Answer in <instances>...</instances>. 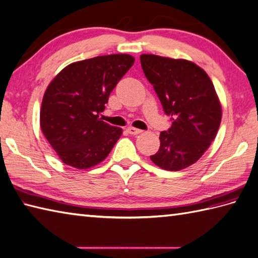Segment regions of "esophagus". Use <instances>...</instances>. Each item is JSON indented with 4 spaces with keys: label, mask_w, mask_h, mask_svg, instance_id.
Wrapping results in <instances>:
<instances>
[{
    "label": "esophagus",
    "mask_w": 258,
    "mask_h": 258,
    "mask_svg": "<svg viewBox=\"0 0 258 258\" xmlns=\"http://www.w3.org/2000/svg\"><path fill=\"white\" fill-rule=\"evenodd\" d=\"M127 132L130 134H132V135H137V134H141L142 133V130H140V128H136V127H127Z\"/></svg>",
    "instance_id": "obj_1"
}]
</instances>
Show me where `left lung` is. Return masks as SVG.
<instances>
[{
  "instance_id": "1",
  "label": "left lung",
  "mask_w": 258,
  "mask_h": 258,
  "mask_svg": "<svg viewBox=\"0 0 258 258\" xmlns=\"http://www.w3.org/2000/svg\"><path fill=\"white\" fill-rule=\"evenodd\" d=\"M141 64L171 121L151 159L169 171L187 168L207 151L220 127L222 112L213 83L205 70L183 59L142 55Z\"/></svg>"
}]
</instances>
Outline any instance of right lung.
Masks as SVG:
<instances>
[{
    "instance_id": "right-lung-1",
    "label": "right lung",
    "mask_w": 258,
    "mask_h": 258,
    "mask_svg": "<svg viewBox=\"0 0 258 258\" xmlns=\"http://www.w3.org/2000/svg\"><path fill=\"white\" fill-rule=\"evenodd\" d=\"M134 63L125 53L74 62L59 73L44 94L40 127L66 165L87 169L100 164L122 135L101 121L110 93Z\"/></svg>"
}]
</instances>
